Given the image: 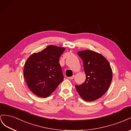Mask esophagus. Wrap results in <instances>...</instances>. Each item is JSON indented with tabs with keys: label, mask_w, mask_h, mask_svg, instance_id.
<instances>
[{
	"label": "esophagus",
	"mask_w": 131,
	"mask_h": 131,
	"mask_svg": "<svg viewBox=\"0 0 131 131\" xmlns=\"http://www.w3.org/2000/svg\"><path fill=\"white\" fill-rule=\"evenodd\" d=\"M68 79H69V80H73V78H74V76H72V77H68Z\"/></svg>",
	"instance_id": "1"
}]
</instances>
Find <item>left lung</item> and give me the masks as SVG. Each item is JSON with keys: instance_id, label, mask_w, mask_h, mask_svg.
I'll return each mask as SVG.
<instances>
[{"instance_id": "1", "label": "left lung", "mask_w": 131, "mask_h": 131, "mask_svg": "<svg viewBox=\"0 0 131 131\" xmlns=\"http://www.w3.org/2000/svg\"><path fill=\"white\" fill-rule=\"evenodd\" d=\"M77 54L83 60L86 80L75 87L82 99L92 102L100 98L109 89L113 79L112 69L106 59L96 52L86 50Z\"/></svg>"}]
</instances>
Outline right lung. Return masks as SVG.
I'll list each match as a JSON object with an SVG mask.
<instances>
[{"instance_id": "add662e5", "label": "right lung", "mask_w": 131, "mask_h": 131, "mask_svg": "<svg viewBox=\"0 0 131 131\" xmlns=\"http://www.w3.org/2000/svg\"><path fill=\"white\" fill-rule=\"evenodd\" d=\"M65 49L50 45L27 59L24 69L25 79L29 89L37 96L47 98L63 81L59 60Z\"/></svg>"}]
</instances>
